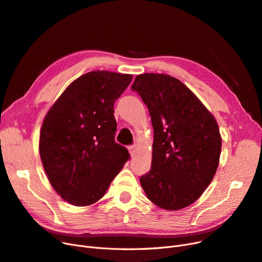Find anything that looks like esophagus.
<instances>
[{"instance_id":"1","label":"esophagus","mask_w":262,"mask_h":262,"mask_svg":"<svg viewBox=\"0 0 262 262\" xmlns=\"http://www.w3.org/2000/svg\"><path fill=\"white\" fill-rule=\"evenodd\" d=\"M127 149H128V152H129L130 156H133V155L135 154V152H136V146H135V145H129V146L127 147Z\"/></svg>"}]
</instances>
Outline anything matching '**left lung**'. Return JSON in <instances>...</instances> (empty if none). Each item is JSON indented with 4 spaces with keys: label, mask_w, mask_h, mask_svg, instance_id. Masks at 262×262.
I'll return each mask as SVG.
<instances>
[{
    "label": "left lung",
    "mask_w": 262,
    "mask_h": 262,
    "mask_svg": "<svg viewBox=\"0 0 262 262\" xmlns=\"http://www.w3.org/2000/svg\"><path fill=\"white\" fill-rule=\"evenodd\" d=\"M133 90L154 128L152 168L140 178L147 199L164 210L194 203L216 172L222 138L217 122L186 85L167 74L136 76Z\"/></svg>",
    "instance_id": "1"
}]
</instances>
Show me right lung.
<instances>
[{
  "instance_id": "add662e5",
  "label": "right lung",
  "mask_w": 262,
  "mask_h": 262,
  "mask_svg": "<svg viewBox=\"0 0 262 262\" xmlns=\"http://www.w3.org/2000/svg\"><path fill=\"white\" fill-rule=\"evenodd\" d=\"M132 74L91 71L69 85L48 112L39 137V154L48 180L69 204L101 200L129 158L115 141L114 105Z\"/></svg>"
}]
</instances>
